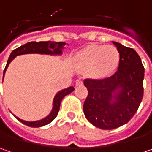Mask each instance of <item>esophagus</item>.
Here are the masks:
<instances>
[{
	"instance_id": "1",
	"label": "esophagus",
	"mask_w": 152,
	"mask_h": 152,
	"mask_svg": "<svg viewBox=\"0 0 152 152\" xmlns=\"http://www.w3.org/2000/svg\"><path fill=\"white\" fill-rule=\"evenodd\" d=\"M84 85V82L82 81V80H80V79H78L77 81H76V86H81V85Z\"/></svg>"
}]
</instances>
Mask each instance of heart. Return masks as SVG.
<instances>
[{
    "mask_svg": "<svg viewBox=\"0 0 152 152\" xmlns=\"http://www.w3.org/2000/svg\"><path fill=\"white\" fill-rule=\"evenodd\" d=\"M120 54L113 45H91L76 55V64L79 68L88 71L95 79L105 78L118 67Z\"/></svg>",
    "mask_w": 152,
    "mask_h": 152,
    "instance_id": "b5f03b06",
    "label": "heart"
}]
</instances>
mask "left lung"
Returning a JSON list of instances; mask_svg holds the SVG:
<instances>
[{"instance_id": "8db88e82", "label": "left lung", "mask_w": 152, "mask_h": 152, "mask_svg": "<svg viewBox=\"0 0 152 152\" xmlns=\"http://www.w3.org/2000/svg\"><path fill=\"white\" fill-rule=\"evenodd\" d=\"M119 51L118 71L103 79L84 81L88 96L84 113L91 124L113 129L127 124L137 112L144 93L145 68L137 52L113 41Z\"/></svg>"}]
</instances>
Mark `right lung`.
I'll use <instances>...</instances> for the list:
<instances>
[{
    "mask_svg": "<svg viewBox=\"0 0 152 152\" xmlns=\"http://www.w3.org/2000/svg\"><path fill=\"white\" fill-rule=\"evenodd\" d=\"M65 45H66V43H64V42H55V41L35 42V41H32V42H28V43L23 45H21L20 47L15 49L11 53L8 60H7V66H6L5 69H4V72H3V78H4V74H5L7 68L8 67L9 63L12 61L17 56L28 54V53H38V54H47V55H61V50L63 49V46ZM73 91H74V88L73 86H71V87H68L67 89L59 91L56 95L55 98H54L53 108H52L51 113L43 119L39 120V121H34V122H27V121L20 119L17 117H16V118L18 121H20L21 123H23V124L29 126V127H33V128H39L41 126L46 125V124H50V122H52L56 118V117L57 116L59 109H60V104H61V100L63 99V97L66 96L67 95H69Z\"/></svg>",
    "mask_w": 152,
    "mask_h": 152,
    "instance_id": "obj_1",
    "label": "right lung"
}]
</instances>
